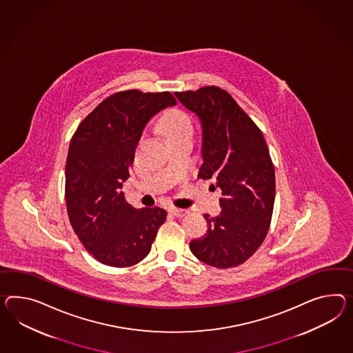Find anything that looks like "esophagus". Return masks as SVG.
Wrapping results in <instances>:
<instances>
[{"label":"esophagus","mask_w":353,"mask_h":353,"mask_svg":"<svg viewBox=\"0 0 353 353\" xmlns=\"http://www.w3.org/2000/svg\"><path fill=\"white\" fill-rule=\"evenodd\" d=\"M170 212H172L174 216L181 217L185 216L188 214L187 210H183V208H170Z\"/></svg>","instance_id":"obj_1"}]
</instances>
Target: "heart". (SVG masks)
I'll use <instances>...</instances> for the list:
<instances>
[{
    "instance_id": "heart-1",
    "label": "heart",
    "mask_w": 353,
    "mask_h": 353,
    "mask_svg": "<svg viewBox=\"0 0 353 353\" xmlns=\"http://www.w3.org/2000/svg\"><path fill=\"white\" fill-rule=\"evenodd\" d=\"M161 130L166 139H172L176 137L187 136L193 133V125L190 118L179 109L170 110L165 114L161 120Z\"/></svg>"
}]
</instances>
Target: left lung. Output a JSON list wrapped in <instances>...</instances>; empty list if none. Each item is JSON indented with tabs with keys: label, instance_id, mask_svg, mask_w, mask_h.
Here are the masks:
<instances>
[{
	"label": "left lung",
	"instance_id": "8db88e82",
	"mask_svg": "<svg viewBox=\"0 0 353 353\" xmlns=\"http://www.w3.org/2000/svg\"><path fill=\"white\" fill-rule=\"evenodd\" d=\"M201 123L199 178L220 188V214L208 220V233L190 241L192 253L217 269L247 261L261 245L272 221L275 172L261 130L219 87L175 92Z\"/></svg>",
	"mask_w": 353,
	"mask_h": 353
}]
</instances>
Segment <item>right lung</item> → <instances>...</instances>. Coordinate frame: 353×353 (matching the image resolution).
Wrapping results in <instances>:
<instances>
[{"mask_svg":"<svg viewBox=\"0 0 353 353\" xmlns=\"http://www.w3.org/2000/svg\"><path fill=\"white\" fill-rule=\"evenodd\" d=\"M175 105L170 92H119L102 101L72 136L65 169L68 215L85 250L105 265L142 261L166 220L163 208L130 206L121 190L147 123Z\"/></svg>","mask_w":353,"mask_h":353,"instance_id":"obj_1","label":"right lung"}]
</instances>
